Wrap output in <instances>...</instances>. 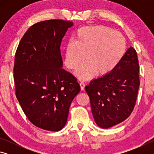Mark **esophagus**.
<instances>
[{"label":"esophagus","mask_w":154,"mask_h":154,"mask_svg":"<svg viewBox=\"0 0 154 154\" xmlns=\"http://www.w3.org/2000/svg\"><path fill=\"white\" fill-rule=\"evenodd\" d=\"M79 85H80L81 90H82V91L84 90V89H85V84H84V83H83V82H82L79 83Z\"/></svg>","instance_id":"obj_1"}]
</instances>
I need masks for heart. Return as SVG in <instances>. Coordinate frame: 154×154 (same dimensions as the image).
Here are the masks:
<instances>
[{"label": "heart", "mask_w": 154, "mask_h": 154, "mask_svg": "<svg viewBox=\"0 0 154 154\" xmlns=\"http://www.w3.org/2000/svg\"><path fill=\"white\" fill-rule=\"evenodd\" d=\"M126 50V41L120 32L105 26H88L78 29L74 41L65 48L64 64L76 70L85 59L87 62L76 72L81 79H89L96 73L108 75L117 66Z\"/></svg>", "instance_id": "b5f03b06"}]
</instances>
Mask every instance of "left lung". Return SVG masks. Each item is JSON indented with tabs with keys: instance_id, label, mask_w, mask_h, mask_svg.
Segmentation results:
<instances>
[{
	"instance_id": "8db88e82",
	"label": "left lung",
	"mask_w": 154,
	"mask_h": 154,
	"mask_svg": "<svg viewBox=\"0 0 154 154\" xmlns=\"http://www.w3.org/2000/svg\"><path fill=\"white\" fill-rule=\"evenodd\" d=\"M139 72L137 51L130 47L110 73L92 80L85 86L92 115L99 127L109 128L130 116L140 85Z\"/></svg>"
}]
</instances>
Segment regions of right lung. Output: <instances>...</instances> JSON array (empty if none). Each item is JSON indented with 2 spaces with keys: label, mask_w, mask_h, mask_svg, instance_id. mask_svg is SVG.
Listing matches in <instances>:
<instances>
[{
  "label": "right lung",
  "mask_w": 154,
  "mask_h": 154,
  "mask_svg": "<svg viewBox=\"0 0 154 154\" xmlns=\"http://www.w3.org/2000/svg\"><path fill=\"white\" fill-rule=\"evenodd\" d=\"M72 25L62 20L36 23L22 36L15 52L16 97L31 123L49 131L63 128L72 101L80 92L77 79L62 69L61 42Z\"/></svg>",
  "instance_id": "right-lung-1"
}]
</instances>
